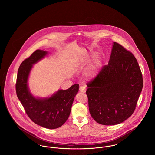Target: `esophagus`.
Here are the masks:
<instances>
[{
  "mask_svg": "<svg viewBox=\"0 0 155 155\" xmlns=\"http://www.w3.org/2000/svg\"><path fill=\"white\" fill-rule=\"evenodd\" d=\"M80 91L81 92H86V88H85V87H84V86H81L80 87Z\"/></svg>",
  "mask_w": 155,
  "mask_h": 155,
  "instance_id": "1",
  "label": "esophagus"
}]
</instances>
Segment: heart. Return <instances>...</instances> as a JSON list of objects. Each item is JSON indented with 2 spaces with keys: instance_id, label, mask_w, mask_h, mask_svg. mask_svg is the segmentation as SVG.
<instances>
[{
  "instance_id": "obj_1",
  "label": "heart",
  "mask_w": 155,
  "mask_h": 155,
  "mask_svg": "<svg viewBox=\"0 0 155 155\" xmlns=\"http://www.w3.org/2000/svg\"><path fill=\"white\" fill-rule=\"evenodd\" d=\"M88 61V59L85 60V63H87ZM96 73H97V69L96 67L95 66H90L85 69L84 71V75L86 78H92L96 76Z\"/></svg>"
}]
</instances>
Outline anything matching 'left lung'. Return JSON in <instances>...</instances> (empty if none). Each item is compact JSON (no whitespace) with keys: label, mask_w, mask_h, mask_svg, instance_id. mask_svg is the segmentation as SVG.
<instances>
[{"label":"left lung","mask_w":155,"mask_h":155,"mask_svg":"<svg viewBox=\"0 0 155 155\" xmlns=\"http://www.w3.org/2000/svg\"><path fill=\"white\" fill-rule=\"evenodd\" d=\"M87 85L92 117L102 125H116L135 110L143 87L142 74L133 53L114 42L108 64Z\"/></svg>","instance_id":"8db88e82"}]
</instances>
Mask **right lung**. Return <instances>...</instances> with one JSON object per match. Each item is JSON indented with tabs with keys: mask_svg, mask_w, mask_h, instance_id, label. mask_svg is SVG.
<instances>
[{
	"mask_svg": "<svg viewBox=\"0 0 155 155\" xmlns=\"http://www.w3.org/2000/svg\"><path fill=\"white\" fill-rule=\"evenodd\" d=\"M47 53L37 50L22 61L18 70L15 89L17 96L30 119L44 128L55 129L64 124L68 118L79 85L74 84L66 90H59L49 98L32 96L27 84L30 71L32 65L44 58Z\"/></svg>",
	"mask_w": 155,
	"mask_h": 155,
	"instance_id": "1",
	"label": "right lung"
}]
</instances>
